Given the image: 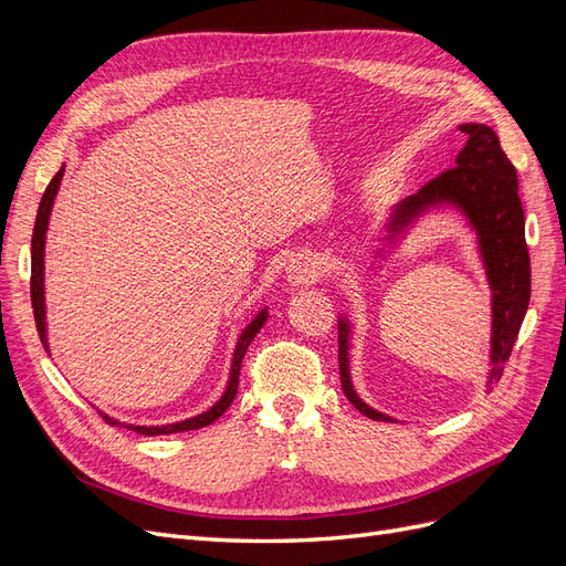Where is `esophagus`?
Listing matches in <instances>:
<instances>
[{
    "label": "esophagus",
    "mask_w": 566,
    "mask_h": 566,
    "mask_svg": "<svg viewBox=\"0 0 566 566\" xmlns=\"http://www.w3.org/2000/svg\"><path fill=\"white\" fill-rule=\"evenodd\" d=\"M318 276H321V266L316 262V256H312V254L293 256V262H290L287 269H285V281H287V285H293V287L310 285Z\"/></svg>",
    "instance_id": "obj_1"
}]
</instances>
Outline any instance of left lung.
<instances>
[{
	"mask_svg": "<svg viewBox=\"0 0 566 566\" xmlns=\"http://www.w3.org/2000/svg\"><path fill=\"white\" fill-rule=\"evenodd\" d=\"M462 148L455 156V167L424 184L418 193L394 205L382 221L370 266L378 269L387 250H397L399 243L413 231L418 221L437 210H455L465 217L468 227L476 235V252L482 256L486 281L491 290V349H489V389L501 380L503 364L515 347L517 333L531 297V266L524 238V210L517 196L520 184L515 165L507 160L499 136L486 125L465 123L458 127ZM339 333V380L347 399L370 420L397 422L380 413L358 397L352 370V321L342 314L337 318Z\"/></svg>",
	"mask_w": 566,
	"mask_h": 566,
	"instance_id": "8db88e82",
	"label": "left lung"
}]
</instances>
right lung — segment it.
I'll use <instances>...</instances> for the list:
<instances>
[{"instance_id": "add662e5", "label": "right lung", "mask_w": 566, "mask_h": 566, "mask_svg": "<svg viewBox=\"0 0 566 566\" xmlns=\"http://www.w3.org/2000/svg\"><path fill=\"white\" fill-rule=\"evenodd\" d=\"M63 175H65V165H61L59 172L54 175V179L49 181L46 191L42 196V202H40V210H38V219H35V231H32V245H30V260H32V273H30V297H32V312H35V323H38V333H40V339H42V347L46 349V354L51 352L49 349V337H46V300H44V248H46V231H49V219H51V210H54V200L59 196V188H61V181H63ZM269 318V306H264V310H260L254 314V318L245 325L243 333L238 335V342H235V349H233V356H231V368H229V380H227V387H224V394L208 408L202 410V413L193 416V418H186V420H179V422H167V424H132V422H119L106 413H98L104 416L111 424H117V427H127V430H134L139 434H146V437H158V434H175V432H188V430H200V427H208L212 424L224 410L231 406L235 391H238V375H241V361L243 356L250 347V342L254 339V335L262 331V325L266 323Z\"/></svg>"}]
</instances>
